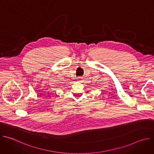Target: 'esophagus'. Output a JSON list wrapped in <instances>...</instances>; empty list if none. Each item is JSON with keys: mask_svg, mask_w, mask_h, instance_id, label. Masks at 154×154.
<instances>
[{"mask_svg": "<svg viewBox=\"0 0 154 154\" xmlns=\"http://www.w3.org/2000/svg\"><path fill=\"white\" fill-rule=\"evenodd\" d=\"M77 80H78L79 82H82V79L81 77H78V79H77Z\"/></svg>", "mask_w": 154, "mask_h": 154, "instance_id": "esophagus-1", "label": "esophagus"}]
</instances>
